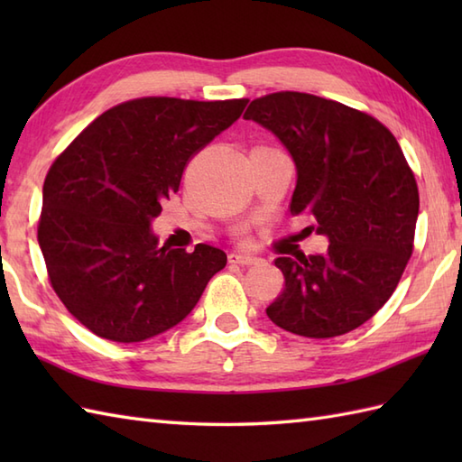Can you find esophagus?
<instances>
[{
  "mask_svg": "<svg viewBox=\"0 0 462 462\" xmlns=\"http://www.w3.org/2000/svg\"><path fill=\"white\" fill-rule=\"evenodd\" d=\"M228 260H230V263H240V266H252V263L258 262L256 256H250V254H240V252H232Z\"/></svg>",
  "mask_w": 462,
  "mask_h": 462,
  "instance_id": "34e87169",
  "label": "esophagus"
}]
</instances>
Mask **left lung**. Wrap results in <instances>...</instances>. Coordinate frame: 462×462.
Instances as JSON below:
<instances>
[{
  "mask_svg": "<svg viewBox=\"0 0 462 462\" xmlns=\"http://www.w3.org/2000/svg\"><path fill=\"white\" fill-rule=\"evenodd\" d=\"M278 136L298 169L290 212L310 214L323 254L276 258L283 291L266 308L278 328L313 339L371 319L413 254L419 189L403 151L375 116L310 93L280 91L244 113Z\"/></svg>",
  "mask_w": 462,
  "mask_h": 462,
  "instance_id": "obj_1",
  "label": "left lung"
}]
</instances>
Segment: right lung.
I'll use <instances>...</instances> for the list:
<instances>
[{"instance_id":"add662e5","label":"right lung","mask_w":462,"mask_h":462,"mask_svg":"<svg viewBox=\"0 0 462 462\" xmlns=\"http://www.w3.org/2000/svg\"><path fill=\"white\" fill-rule=\"evenodd\" d=\"M248 99L141 97L83 129L43 182L37 240L47 276L95 336L134 343L182 321L226 266L208 244L159 246L151 220L179 192L196 152L240 119Z\"/></svg>"}]
</instances>
